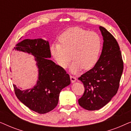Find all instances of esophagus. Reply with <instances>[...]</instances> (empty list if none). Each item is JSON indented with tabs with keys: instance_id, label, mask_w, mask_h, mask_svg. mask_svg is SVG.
Segmentation results:
<instances>
[{
	"instance_id": "obj_1",
	"label": "esophagus",
	"mask_w": 131,
	"mask_h": 131,
	"mask_svg": "<svg viewBox=\"0 0 131 131\" xmlns=\"http://www.w3.org/2000/svg\"><path fill=\"white\" fill-rule=\"evenodd\" d=\"M70 79H71V81L72 83H74V82H75L76 81L77 79L75 76H70Z\"/></svg>"
}]
</instances>
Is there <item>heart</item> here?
<instances>
[{"mask_svg":"<svg viewBox=\"0 0 131 131\" xmlns=\"http://www.w3.org/2000/svg\"><path fill=\"white\" fill-rule=\"evenodd\" d=\"M58 40L60 43L52 44L50 52L61 67L66 69L71 57L74 59L70 67L73 73H76L83 68L91 69L97 62L102 49V39L96 32L74 27L64 31Z\"/></svg>","mask_w":131,"mask_h":131,"instance_id":"1","label":"heart"}]
</instances>
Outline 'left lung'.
<instances>
[{
    "label": "left lung",
    "instance_id": "1",
    "mask_svg": "<svg viewBox=\"0 0 131 131\" xmlns=\"http://www.w3.org/2000/svg\"><path fill=\"white\" fill-rule=\"evenodd\" d=\"M103 46L99 60L92 69L78 79L85 92L79 104L87 110H96L109 103L117 93L123 73V62L117 40L104 27L100 26Z\"/></svg>",
    "mask_w": 131,
    "mask_h": 131
}]
</instances>
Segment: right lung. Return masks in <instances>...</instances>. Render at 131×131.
Returning a JSON list of instances; mask_svg holds the SVG:
<instances>
[{"mask_svg": "<svg viewBox=\"0 0 131 131\" xmlns=\"http://www.w3.org/2000/svg\"><path fill=\"white\" fill-rule=\"evenodd\" d=\"M14 49L33 55L39 71L36 85L32 88L21 90L13 85L18 99L39 114L51 112L58 104L61 91L70 84L69 74L48 59L51 55L48 40L26 39L16 45Z\"/></svg>", "mask_w": 131, "mask_h": 131, "instance_id": "right-lung-1", "label": "right lung"}]
</instances>
